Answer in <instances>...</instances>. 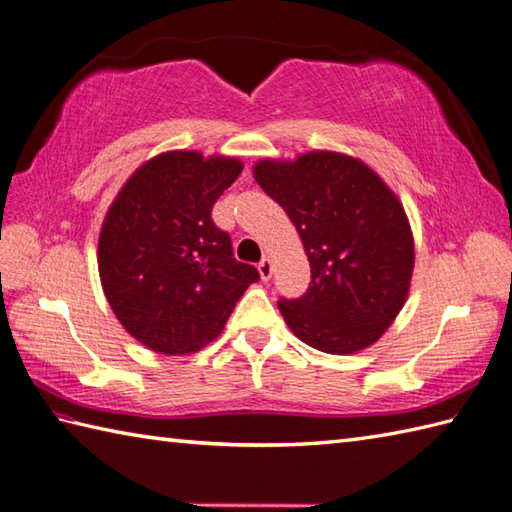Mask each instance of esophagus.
I'll return each mask as SVG.
<instances>
[{
    "label": "esophagus",
    "instance_id": "obj_1",
    "mask_svg": "<svg viewBox=\"0 0 512 512\" xmlns=\"http://www.w3.org/2000/svg\"><path fill=\"white\" fill-rule=\"evenodd\" d=\"M257 270H259V277H262L264 281H268L270 277H273V259H268V257H264V259H262V262H259Z\"/></svg>",
    "mask_w": 512,
    "mask_h": 512
}]
</instances>
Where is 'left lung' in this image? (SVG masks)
<instances>
[{"label":"left lung","mask_w":512,"mask_h":512,"mask_svg":"<svg viewBox=\"0 0 512 512\" xmlns=\"http://www.w3.org/2000/svg\"><path fill=\"white\" fill-rule=\"evenodd\" d=\"M253 176L295 224L310 262L306 295L277 301L292 334L339 356L374 345L405 306L416 257L396 193L339 151L259 160Z\"/></svg>","instance_id":"1"}]
</instances>
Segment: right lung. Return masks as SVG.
<instances>
[{
  "label": "right lung",
  "instance_id": "add662e5",
  "mask_svg": "<svg viewBox=\"0 0 512 512\" xmlns=\"http://www.w3.org/2000/svg\"><path fill=\"white\" fill-rule=\"evenodd\" d=\"M242 169L237 158L165 151L140 165L107 209L101 286L116 319L149 350H202L259 279L211 220L213 204Z\"/></svg>",
  "mask_w": 512,
  "mask_h": 512
}]
</instances>
